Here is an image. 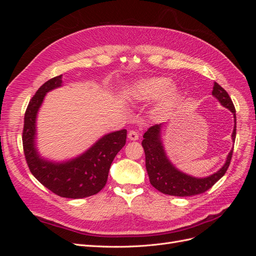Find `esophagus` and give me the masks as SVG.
<instances>
[{"instance_id": "esophagus-1", "label": "esophagus", "mask_w": 256, "mask_h": 256, "mask_svg": "<svg viewBox=\"0 0 256 256\" xmlns=\"http://www.w3.org/2000/svg\"><path fill=\"white\" fill-rule=\"evenodd\" d=\"M128 138L131 141H136L138 138V132H136L134 130H130L128 134Z\"/></svg>"}]
</instances>
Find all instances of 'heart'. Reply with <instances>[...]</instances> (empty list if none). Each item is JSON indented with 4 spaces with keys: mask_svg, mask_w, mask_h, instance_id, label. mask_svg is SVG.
<instances>
[{
    "mask_svg": "<svg viewBox=\"0 0 256 256\" xmlns=\"http://www.w3.org/2000/svg\"><path fill=\"white\" fill-rule=\"evenodd\" d=\"M131 96L138 102H148L158 99L157 109L162 113L172 111L180 102L182 92L166 76H150L136 81L131 88Z\"/></svg>",
    "mask_w": 256,
    "mask_h": 256,
    "instance_id": "b5f03b06",
    "label": "heart"
}]
</instances>
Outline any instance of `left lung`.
<instances>
[{
    "label": "left lung",
    "instance_id": "8db88e82",
    "mask_svg": "<svg viewBox=\"0 0 256 256\" xmlns=\"http://www.w3.org/2000/svg\"><path fill=\"white\" fill-rule=\"evenodd\" d=\"M212 96L218 100L222 106L226 108L234 115V129L232 140L235 142L236 138V111L230 97L226 90L218 83H214ZM162 124L152 126L144 134L142 146L145 152V166L150 182L152 187L164 194L174 196H191L204 193L218 182L226 174L230 164L232 150L226 160V164L216 173L207 177H194L178 170L166 156L164 142L161 140Z\"/></svg>",
    "mask_w": 256,
    "mask_h": 256
}]
</instances>
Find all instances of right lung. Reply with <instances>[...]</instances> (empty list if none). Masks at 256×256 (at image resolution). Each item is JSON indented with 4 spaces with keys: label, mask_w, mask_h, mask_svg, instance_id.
Listing matches in <instances>:
<instances>
[{
    "label": "right lung",
    "mask_w": 256,
    "mask_h": 256,
    "mask_svg": "<svg viewBox=\"0 0 256 256\" xmlns=\"http://www.w3.org/2000/svg\"><path fill=\"white\" fill-rule=\"evenodd\" d=\"M63 74L50 79L30 99L24 115L22 143L30 171L36 180L56 194L68 198H83L102 190L118 152L126 144L127 130L106 134L79 156L65 161L44 158L36 146L37 114L47 92L60 88Z\"/></svg>",
    "instance_id": "right-lung-1"
}]
</instances>
